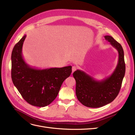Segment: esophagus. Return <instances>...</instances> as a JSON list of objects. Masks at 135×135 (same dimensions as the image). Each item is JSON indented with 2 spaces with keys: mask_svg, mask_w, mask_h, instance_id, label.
<instances>
[{
  "mask_svg": "<svg viewBox=\"0 0 135 135\" xmlns=\"http://www.w3.org/2000/svg\"><path fill=\"white\" fill-rule=\"evenodd\" d=\"M76 70V67L75 66H73L72 67V73H74Z\"/></svg>",
  "mask_w": 135,
  "mask_h": 135,
  "instance_id": "1",
  "label": "esophagus"
}]
</instances>
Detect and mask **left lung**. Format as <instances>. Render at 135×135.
I'll return each mask as SVG.
<instances>
[{
    "label": "left lung",
    "mask_w": 135,
    "mask_h": 135,
    "mask_svg": "<svg viewBox=\"0 0 135 135\" xmlns=\"http://www.w3.org/2000/svg\"><path fill=\"white\" fill-rule=\"evenodd\" d=\"M104 37L118 51L119 55L117 67L112 74L103 80H96L83 71L76 70L73 73L77 99L89 108H100L112 103L119 92L125 74L123 48L112 36L106 35Z\"/></svg>",
    "instance_id": "obj_1"
}]
</instances>
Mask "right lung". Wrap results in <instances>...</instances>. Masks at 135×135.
Masks as SVG:
<instances>
[{"mask_svg": "<svg viewBox=\"0 0 135 135\" xmlns=\"http://www.w3.org/2000/svg\"><path fill=\"white\" fill-rule=\"evenodd\" d=\"M25 35L12 52L11 77L15 86L27 103L38 107L50 105L57 96L64 81L70 75L71 66L38 69L24 61L22 50Z\"/></svg>", "mask_w": 135, "mask_h": 135, "instance_id": "1", "label": "right lung"}]
</instances>
